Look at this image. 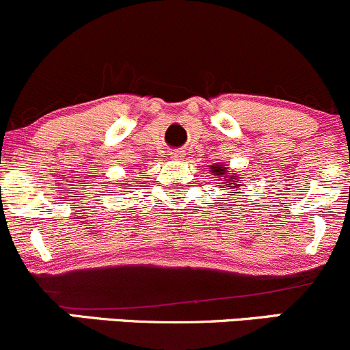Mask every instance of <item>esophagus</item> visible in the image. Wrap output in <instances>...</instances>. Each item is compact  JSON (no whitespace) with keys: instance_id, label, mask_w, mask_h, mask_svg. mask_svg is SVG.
Returning <instances> with one entry per match:
<instances>
[{"instance_id":"34e87169","label":"esophagus","mask_w":350,"mask_h":350,"mask_svg":"<svg viewBox=\"0 0 350 350\" xmlns=\"http://www.w3.org/2000/svg\"><path fill=\"white\" fill-rule=\"evenodd\" d=\"M169 156L172 157V159H181V157H185V150H179V149H172L171 152H169Z\"/></svg>"}]
</instances>
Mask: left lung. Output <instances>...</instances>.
<instances>
[{"mask_svg": "<svg viewBox=\"0 0 350 350\" xmlns=\"http://www.w3.org/2000/svg\"><path fill=\"white\" fill-rule=\"evenodd\" d=\"M213 171H215L216 174H226V169L221 167V165H216V167H213ZM226 181H231V186L237 185V178H234V176H231V179H226Z\"/></svg>", "mask_w": 350, "mask_h": 350, "instance_id": "8db88e82", "label": "left lung"}]
</instances>
